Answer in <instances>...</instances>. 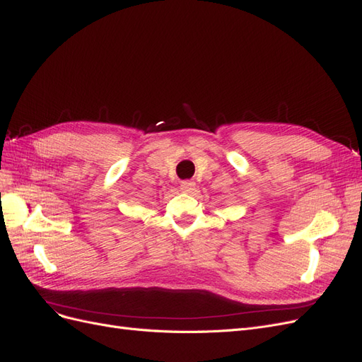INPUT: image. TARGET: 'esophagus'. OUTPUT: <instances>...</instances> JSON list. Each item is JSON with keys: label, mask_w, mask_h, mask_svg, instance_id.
<instances>
[{"label": "esophagus", "mask_w": 362, "mask_h": 362, "mask_svg": "<svg viewBox=\"0 0 362 362\" xmlns=\"http://www.w3.org/2000/svg\"><path fill=\"white\" fill-rule=\"evenodd\" d=\"M180 187H181V190H182L184 193H190V192H193V190H194V187H196V182H194V181H192V180L182 181Z\"/></svg>", "instance_id": "obj_1"}]
</instances>
